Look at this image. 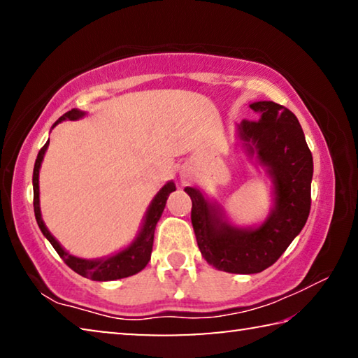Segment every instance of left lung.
Here are the masks:
<instances>
[{
	"mask_svg": "<svg viewBox=\"0 0 358 358\" xmlns=\"http://www.w3.org/2000/svg\"><path fill=\"white\" fill-rule=\"evenodd\" d=\"M259 120H243L240 136L275 181V210L259 229L241 230L222 221L202 194L186 187L191 222L203 259L227 273L251 275L273 265L306 224L311 210L313 155L295 115L273 101L250 106Z\"/></svg>",
	"mask_w": 358,
	"mask_h": 358,
	"instance_id": "1",
	"label": "left lung"
}]
</instances>
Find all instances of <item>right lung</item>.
Returning <instances> with one entry per match:
<instances>
[{
  "label": "right lung",
  "mask_w": 358,
  "mask_h": 358,
  "mask_svg": "<svg viewBox=\"0 0 358 358\" xmlns=\"http://www.w3.org/2000/svg\"><path fill=\"white\" fill-rule=\"evenodd\" d=\"M83 117L82 112L72 110L66 112L62 118H59L55 124L63 120H77ZM48 147V142L39 150L38 157H36L34 162V171H33V205H34V216L36 221H38V226L41 232L44 234V237L50 241L52 246L55 248L58 256L64 260V264L76 271V273L82 275L88 280L93 281H113V280H121V278H128L138 273V271L143 270L147 266L148 260L151 257V250H153V240H155V229L156 224L159 221V217L164 211L166 202L169 194L175 191V185L167 183L162 189L156 194V197L151 202L150 208L147 211V216H145L143 227L138 234L137 240L132 243L129 248H126L124 251L115 254L112 257L101 259V260H85L71 256V254L66 252L62 246H59L58 241L52 237V234L48 232L45 224L41 220V210H39V169L41 162L44 159V153Z\"/></svg>",
  "instance_id": "obj_1"
}]
</instances>
